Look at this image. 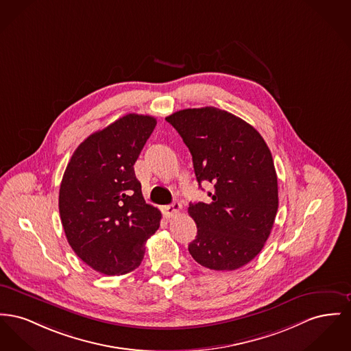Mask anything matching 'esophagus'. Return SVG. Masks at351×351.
Listing matches in <instances>:
<instances>
[{
	"label": "esophagus",
	"instance_id": "1",
	"mask_svg": "<svg viewBox=\"0 0 351 351\" xmlns=\"http://www.w3.org/2000/svg\"><path fill=\"white\" fill-rule=\"evenodd\" d=\"M180 210H182V204L178 203V202L172 203L171 206H163V215H165L167 219L176 216Z\"/></svg>",
	"mask_w": 351,
	"mask_h": 351
}]
</instances>
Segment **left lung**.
I'll use <instances>...</instances> for the list:
<instances>
[{
	"instance_id": "8db88e82",
	"label": "left lung",
	"mask_w": 351,
	"mask_h": 351,
	"mask_svg": "<svg viewBox=\"0 0 351 351\" xmlns=\"http://www.w3.org/2000/svg\"><path fill=\"white\" fill-rule=\"evenodd\" d=\"M165 121L188 147L199 186H213L209 203H189L197 226L191 256L213 270L244 267L265 245L278 209L268 145L254 127L216 107L180 110Z\"/></svg>"
}]
</instances>
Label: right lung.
I'll list each match as a JSON object with an SVG mask.
<instances>
[{"label": "right lung", "mask_w": 351, "mask_h": 351, "mask_svg": "<svg viewBox=\"0 0 351 351\" xmlns=\"http://www.w3.org/2000/svg\"><path fill=\"white\" fill-rule=\"evenodd\" d=\"M155 125L149 115H124L86 138L63 173L66 239L83 263L107 276L138 268L147 239L160 226L162 215L145 203L134 171Z\"/></svg>", "instance_id": "1"}]
</instances>
